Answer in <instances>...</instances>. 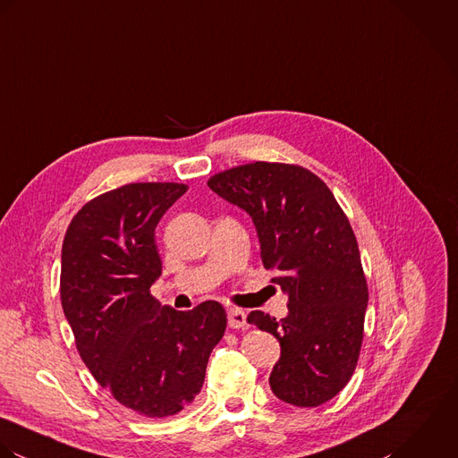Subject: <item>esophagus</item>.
<instances>
[{"label": "esophagus", "instance_id": "obj_1", "mask_svg": "<svg viewBox=\"0 0 458 458\" xmlns=\"http://www.w3.org/2000/svg\"><path fill=\"white\" fill-rule=\"evenodd\" d=\"M228 326L232 329H241L246 326V313L239 308H230L228 310Z\"/></svg>", "mask_w": 458, "mask_h": 458}]
</instances>
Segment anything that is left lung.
I'll use <instances>...</instances> for the list:
<instances>
[{
  "instance_id": "8db88e82",
  "label": "left lung",
  "mask_w": 458,
  "mask_h": 458,
  "mask_svg": "<svg viewBox=\"0 0 458 458\" xmlns=\"http://www.w3.org/2000/svg\"><path fill=\"white\" fill-rule=\"evenodd\" d=\"M208 187L246 210L264 267L288 293L281 320L251 311L248 322L281 345L269 384L297 407H317L351 380L365 329L368 286L352 226L331 189L310 170L250 163L216 174Z\"/></svg>"
}]
</instances>
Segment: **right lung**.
<instances>
[{"label": "right lung", "mask_w": 458, "mask_h": 458, "mask_svg": "<svg viewBox=\"0 0 458 458\" xmlns=\"http://www.w3.org/2000/svg\"><path fill=\"white\" fill-rule=\"evenodd\" d=\"M185 183H127L90 199L62 246L60 297L95 380L147 418L181 412L199 393L226 311L205 301L177 311L152 297L163 273L156 226Z\"/></svg>", "instance_id": "1"}]
</instances>
